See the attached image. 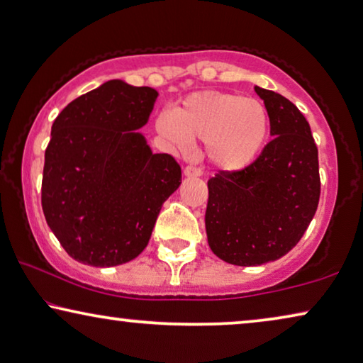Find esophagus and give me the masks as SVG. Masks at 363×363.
Returning <instances> with one entry per match:
<instances>
[{
    "instance_id": "esophagus-1",
    "label": "esophagus",
    "mask_w": 363,
    "mask_h": 363,
    "mask_svg": "<svg viewBox=\"0 0 363 363\" xmlns=\"http://www.w3.org/2000/svg\"><path fill=\"white\" fill-rule=\"evenodd\" d=\"M184 176L200 177V176H202V169H200V167H196V166H187L186 169H184Z\"/></svg>"
}]
</instances>
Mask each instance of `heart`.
<instances>
[{"label":"heart","mask_w":363,"mask_h":363,"mask_svg":"<svg viewBox=\"0 0 363 363\" xmlns=\"http://www.w3.org/2000/svg\"><path fill=\"white\" fill-rule=\"evenodd\" d=\"M156 128L176 150L189 140L205 142V155L216 169L236 172L252 164L266 145L269 113L261 102L238 94H189L156 118Z\"/></svg>","instance_id":"obj_1"}]
</instances>
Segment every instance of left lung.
<instances>
[{"label": "left lung", "instance_id": "8db88e82", "mask_svg": "<svg viewBox=\"0 0 363 363\" xmlns=\"http://www.w3.org/2000/svg\"><path fill=\"white\" fill-rule=\"evenodd\" d=\"M272 140L245 169L208 179L205 230L215 256L235 266H261L294 250L320 202L318 148L294 102L256 86Z\"/></svg>", "mask_w": 363, "mask_h": 363}]
</instances>
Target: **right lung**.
Returning <instances> with one entry per match:
<instances>
[{"label": "right lung", "instance_id": "add662e5", "mask_svg": "<svg viewBox=\"0 0 363 363\" xmlns=\"http://www.w3.org/2000/svg\"><path fill=\"white\" fill-rule=\"evenodd\" d=\"M158 91L111 79L58 113L45 150L42 210L74 261L121 266L147 247L181 166L140 132Z\"/></svg>", "mask_w": 363, "mask_h": 363}]
</instances>
